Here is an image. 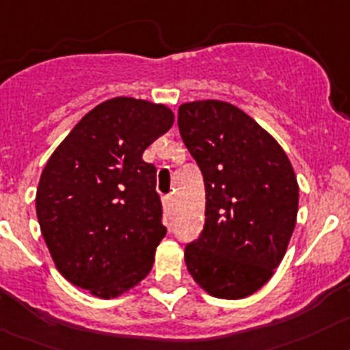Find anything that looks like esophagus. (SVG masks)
Instances as JSON below:
<instances>
[{"instance_id":"obj_1","label":"esophagus","mask_w":350,"mask_h":350,"mask_svg":"<svg viewBox=\"0 0 350 350\" xmlns=\"http://www.w3.org/2000/svg\"><path fill=\"white\" fill-rule=\"evenodd\" d=\"M163 208H165L166 213H170L173 208V198L172 196H165L163 198Z\"/></svg>"}]
</instances>
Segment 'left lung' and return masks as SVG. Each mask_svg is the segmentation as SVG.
<instances>
[{
  "instance_id": "8db88e82",
  "label": "left lung",
  "mask_w": 350,
  "mask_h": 350,
  "mask_svg": "<svg viewBox=\"0 0 350 350\" xmlns=\"http://www.w3.org/2000/svg\"><path fill=\"white\" fill-rule=\"evenodd\" d=\"M178 130L203 173L206 206L187 271L217 299L260 290L283 260L299 211V184L281 146L236 105L178 107Z\"/></svg>"
}]
</instances>
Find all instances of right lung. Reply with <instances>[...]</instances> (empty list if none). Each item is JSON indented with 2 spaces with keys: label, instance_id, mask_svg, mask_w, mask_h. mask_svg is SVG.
Segmentation results:
<instances>
[{
  "label": "right lung",
  "instance_id": "add662e5",
  "mask_svg": "<svg viewBox=\"0 0 350 350\" xmlns=\"http://www.w3.org/2000/svg\"><path fill=\"white\" fill-rule=\"evenodd\" d=\"M172 124L166 105L111 98L48 159L36 215L51 258L75 286L114 299L149 274L166 227L156 166L142 154Z\"/></svg>",
  "mask_w": 350,
  "mask_h": 350
}]
</instances>
